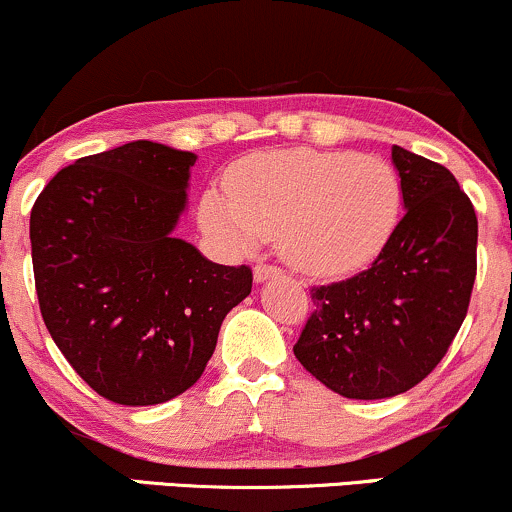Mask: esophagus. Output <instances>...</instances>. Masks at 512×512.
Returning <instances> with one entry per match:
<instances>
[{
  "mask_svg": "<svg viewBox=\"0 0 512 512\" xmlns=\"http://www.w3.org/2000/svg\"><path fill=\"white\" fill-rule=\"evenodd\" d=\"M255 281L257 284H264L267 279H274V276H279V269L272 267V264H257L255 267Z\"/></svg>",
  "mask_w": 512,
  "mask_h": 512,
  "instance_id": "obj_1",
  "label": "esophagus"
}]
</instances>
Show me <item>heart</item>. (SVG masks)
<instances>
[{
	"label": "heart",
	"mask_w": 512,
	"mask_h": 512,
	"mask_svg": "<svg viewBox=\"0 0 512 512\" xmlns=\"http://www.w3.org/2000/svg\"><path fill=\"white\" fill-rule=\"evenodd\" d=\"M226 192L209 190L199 202L209 236L240 250L279 236L284 260L315 279L356 274L378 260L404 207L399 170L358 151L252 154L231 168Z\"/></svg>",
	"instance_id": "obj_1"
}]
</instances>
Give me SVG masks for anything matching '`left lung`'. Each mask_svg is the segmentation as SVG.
<instances>
[{"mask_svg": "<svg viewBox=\"0 0 512 512\" xmlns=\"http://www.w3.org/2000/svg\"><path fill=\"white\" fill-rule=\"evenodd\" d=\"M404 216L366 272L310 291L315 310L293 354L349 399L419 385L448 354L477 276V214L440 163L392 146Z\"/></svg>", "mask_w": 512, "mask_h": 512, "instance_id": "8db88e82", "label": "left lung"}]
</instances>
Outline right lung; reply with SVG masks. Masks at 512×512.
Masks as SVG:
<instances>
[{"mask_svg":"<svg viewBox=\"0 0 512 512\" xmlns=\"http://www.w3.org/2000/svg\"><path fill=\"white\" fill-rule=\"evenodd\" d=\"M192 151L129 142L52 178L31 211L35 291L57 349L98 395L149 407L182 395L214 354L250 267L173 238Z\"/></svg>","mask_w":512,"mask_h":512,"instance_id":"right-lung-1","label":"right lung"}]
</instances>
